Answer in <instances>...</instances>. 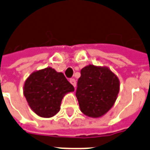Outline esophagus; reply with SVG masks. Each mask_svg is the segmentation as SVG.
Instances as JSON below:
<instances>
[{"label": "esophagus", "mask_w": 150, "mask_h": 150, "mask_svg": "<svg viewBox=\"0 0 150 150\" xmlns=\"http://www.w3.org/2000/svg\"><path fill=\"white\" fill-rule=\"evenodd\" d=\"M70 83H71L73 86H74V87L75 88V86H76V81H75V79H70Z\"/></svg>", "instance_id": "1"}]
</instances>
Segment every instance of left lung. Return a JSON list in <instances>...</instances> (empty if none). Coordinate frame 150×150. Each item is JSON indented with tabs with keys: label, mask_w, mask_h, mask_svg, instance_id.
<instances>
[{
	"label": "left lung",
	"mask_w": 150,
	"mask_h": 150,
	"mask_svg": "<svg viewBox=\"0 0 150 150\" xmlns=\"http://www.w3.org/2000/svg\"><path fill=\"white\" fill-rule=\"evenodd\" d=\"M119 91L120 80L110 69L90 64L81 70L75 95L81 112L98 118L110 110Z\"/></svg>",
	"instance_id": "1"
}]
</instances>
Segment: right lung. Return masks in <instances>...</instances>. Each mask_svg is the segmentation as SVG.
<instances>
[{"label":"right lung","mask_w":150,"mask_h":150,"mask_svg":"<svg viewBox=\"0 0 150 150\" xmlns=\"http://www.w3.org/2000/svg\"><path fill=\"white\" fill-rule=\"evenodd\" d=\"M75 88L62 72L52 67L34 71L25 81L23 94L32 110L38 116L50 118L60 109L64 96Z\"/></svg>","instance_id":"right-lung-1"}]
</instances>
